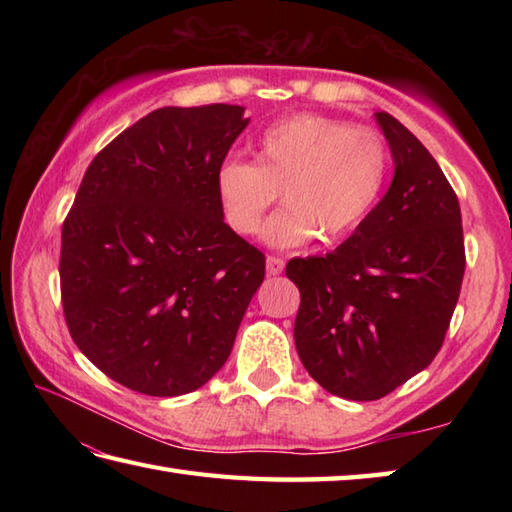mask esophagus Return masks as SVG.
<instances>
[{"mask_svg":"<svg viewBox=\"0 0 512 512\" xmlns=\"http://www.w3.org/2000/svg\"><path fill=\"white\" fill-rule=\"evenodd\" d=\"M266 273L273 275V277L284 273V259L275 257V255H268V257H266Z\"/></svg>","mask_w":512,"mask_h":512,"instance_id":"obj_1","label":"esophagus"}]
</instances>
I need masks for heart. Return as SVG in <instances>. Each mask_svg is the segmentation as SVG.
<instances>
[{"instance_id": "1", "label": "heart", "mask_w": 512, "mask_h": 512, "mask_svg": "<svg viewBox=\"0 0 512 512\" xmlns=\"http://www.w3.org/2000/svg\"><path fill=\"white\" fill-rule=\"evenodd\" d=\"M389 149L372 129L319 114H297L266 127L257 160L231 156L215 171L217 202L239 235H255L270 206V246L299 248L319 235L332 244L352 235L374 211L389 180Z\"/></svg>"}]
</instances>
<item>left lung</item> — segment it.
Returning a JSON list of instances; mask_svg holds the SVG:
<instances>
[{"instance_id":"1","label":"left lung","mask_w":512,"mask_h":512,"mask_svg":"<svg viewBox=\"0 0 512 512\" xmlns=\"http://www.w3.org/2000/svg\"><path fill=\"white\" fill-rule=\"evenodd\" d=\"M394 178L367 220L325 257H295V345L330 394L378 400L442 347L464 277L462 213L440 165L387 112L374 114Z\"/></svg>"}]
</instances>
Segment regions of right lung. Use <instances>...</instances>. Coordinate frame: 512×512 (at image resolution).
<instances>
[{
	"label": "right lung",
	"instance_id": "obj_1",
	"mask_svg": "<svg viewBox=\"0 0 512 512\" xmlns=\"http://www.w3.org/2000/svg\"><path fill=\"white\" fill-rule=\"evenodd\" d=\"M242 105L160 107L85 171L61 233L76 347L138 394L182 396L220 372L266 259L224 222L215 171Z\"/></svg>",
	"mask_w": 512,
	"mask_h": 512
}]
</instances>
